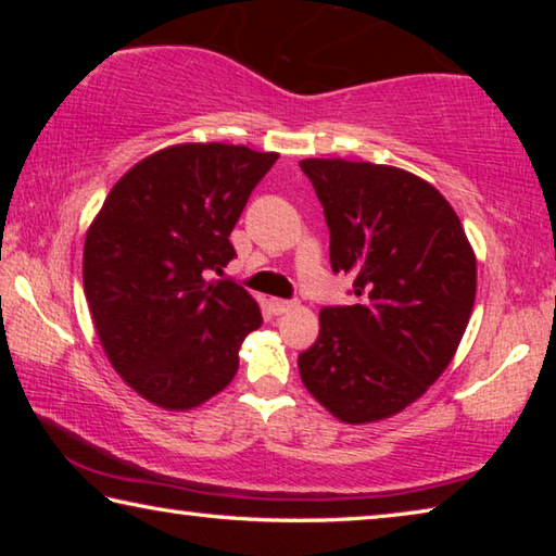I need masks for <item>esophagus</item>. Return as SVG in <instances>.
<instances>
[{
  "label": "esophagus",
  "instance_id": "obj_1",
  "mask_svg": "<svg viewBox=\"0 0 556 556\" xmlns=\"http://www.w3.org/2000/svg\"><path fill=\"white\" fill-rule=\"evenodd\" d=\"M269 306H271V312H275V314H285V312H289V308H294V301H289V299H271Z\"/></svg>",
  "mask_w": 556,
  "mask_h": 556
}]
</instances>
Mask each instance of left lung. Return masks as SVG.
<instances>
[{
    "mask_svg": "<svg viewBox=\"0 0 556 556\" xmlns=\"http://www.w3.org/2000/svg\"><path fill=\"white\" fill-rule=\"evenodd\" d=\"M324 205L331 267L353 275V306L321 308L299 355L304 388L348 425L402 412L454 357L476 299V257L434 186L394 166L304 159Z\"/></svg>",
    "mask_w": 556,
    "mask_h": 556,
    "instance_id": "left-lung-1",
    "label": "left lung"
}]
</instances>
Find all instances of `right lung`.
<instances>
[{
	"instance_id": "right-lung-1",
	"label": "right lung",
	"mask_w": 556,
	"mask_h": 556,
	"mask_svg": "<svg viewBox=\"0 0 556 556\" xmlns=\"http://www.w3.org/2000/svg\"><path fill=\"white\" fill-rule=\"evenodd\" d=\"M279 154L178 144L131 166L108 193L83 250V287L112 368L164 409L228 388L257 301L232 279L230 232Z\"/></svg>"
}]
</instances>
